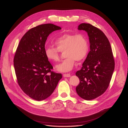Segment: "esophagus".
I'll use <instances>...</instances> for the list:
<instances>
[{"mask_svg":"<svg viewBox=\"0 0 128 128\" xmlns=\"http://www.w3.org/2000/svg\"><path fill=\"white\" fill-rule=\"evenodd\" d=\"M64 77H70V74H64L63 75Z\"/></svg>","mask_w":128,"mask_h":128,"instance_id":"34e87169","label":"esophagus"}]
</instances>
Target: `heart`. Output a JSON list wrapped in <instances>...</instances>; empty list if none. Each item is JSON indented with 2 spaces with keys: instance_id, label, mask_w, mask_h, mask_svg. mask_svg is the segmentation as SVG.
<instances>
[{
  "instance_id": "b5f03b06",
  "label": "heart",
  "mask_w": 128,
  "mask_h": 128,
  "mask_svg": "<svg viewBox=\"0 0 128 128\" xmlns=\"http://www.w3.org/2000/svg\"><path fill=\"white\" fill-rule=\"evenodd\" d=\"M54 45L56 48L48 47L45 48V54L50 61L55 62L60 60V52H64L66 58L56 65L57 70L68 72L71 70L77 61H81L86 56L89 46L88 41L82 34H66L55 40Z\"/></svg>"
}]
</instances>
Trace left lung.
Returning a JSON list of instances; mask_svg holds the SVG:
<instances>
[{
  "instance_id": "8db88e82",
  "label": "left lung",
  "mask_w": 128,
  "mask_h": 128,
  "mask_svg": "<svg viewBox=\"0 0 128 128\" xmlns=\"http://www.w3.org/2000/svg\"><path fill=\"white\" fill-rule=\"evenodd\" d=\"M78 30L88 33L90 51L76 73L80 80L76 90L81 98L91 100L107 89L114 70V60L109 41L100 30L88 23L80 24Z\"/></svg>"
}]
</instances>
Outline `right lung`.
<instances>
[{
    "label": "right lung",
    "instance_id": "obj_1",
    "mask_svg": "<svg viewBox=\"0 0 128 128\" xmlns=\"http://www.w3.org/2000/svg\"><path fill=\"white\" fill-rule=\"evenodd\" d=\"M53 24L38 25L28 30L21 39L14 59V66L19 86L27 96L42 101L53 93L62 74L52 71L53 66L45 54L47 37L60 30Z\"/></svg>",
    "mask_w": 128,
    "mask_h": 128
}]
</instances>
